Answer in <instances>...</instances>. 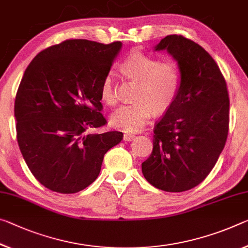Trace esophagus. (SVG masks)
Wrapping results in <instances>:
<instances>
[{
    "label": "esophagus",
    "mask_w": 248,
    "mask_h": 248,
    "mask_svg": "<svg viewBox=\"0 0 248 248\" xmlns=\"http://www.w3.org/2000/svg\"><path fill=\"white\" fill-rule=\"evenodd\" d=\"M135 138H136V137H135V135H132V133H124V141H131Z\"/></svg>",
    "instance_id": "34e87169"
}]
</instances>
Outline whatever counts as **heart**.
Masks as SVG:
<instances>
[{"instance_id": "1", "label": "heart", "mask_w": 248, "mask_h": 248, "mask_svg": "<svg viewBox=\"0 0 248 248\" xmlns=\"http://www.w3.org/2000/svg\"><path fill=\"white\" fill-rule=\"evenodd\" d=\"M123 72L139 81L137 101L123 105L111 115V124L124 131L137 132L142 129L153 111L164 112L171 107L181 88V69L173 60L160 61L158 57L133 50L121 64ZM100 97L105 103L115 104V84L111 73L104 77Z\"/></svg>"}]
</instances>
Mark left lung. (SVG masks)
<instances>
[{"label":"left lung","mask_w":248,"mask_h":248,"mask_svg":"<svg viewBox=\"0 0 248 248\" xmlns=\"http://www.w3.org/2000/svg\"><path fill=\"white\" fill-rule=\"evenodd\" d=\"M167 49L181 69L173 105L153 129V150L142 163L145 180L159 190L183 192L210 174L229 135L227 85L211 55L182 35H168L155 46Z\"/></svg>","instance_id":"1"}]
</instances>
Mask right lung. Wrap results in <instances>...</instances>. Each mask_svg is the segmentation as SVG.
<instances>
[{"mask_svg":"<svg viewBox=\"0 0 248 248\" xmlns=\"http://www.w3.org/2000/svg\"><path fill=\"white\" fill-rule=\"evenodd\" d=\"M121 42L66 39L47 47L27 66L15 97L16 138L39 183L77 193L99 175L104 156L123 132L90 133L107 124L100 86Z\"/></svg>","mask_w":248,"mask_h":248,"instance_id":"1","label":"right lung"}]
</instances>
